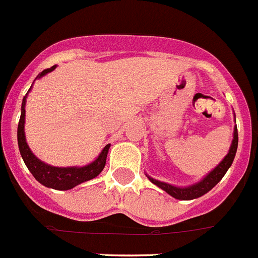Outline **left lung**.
I'll list each match as a JSON object with an SVG mask.
<instances>
[{
    "label": "left lung",
    "mask_w": 258,
    "mask_h": 258,
    "mask_svg": "<svg viewBox=\"0 0 258 258\" xmlns=\"http://www.w3.org/2000/svg\"><path fill=\"white\" fill-rule=\"evenodd\" d=\"M237 129L235 127L234 131V140H232V145H231V149L228 151V154L226 155L223 160H222L218 167L215 169H213L210 173H209L206 177H205L202 181H200L198 184H195L192 186H188V188H177V186H173V185H169L167 182H162V181H158L155 179H150V181L155 185H158L159 188H162L163 190H166L168 195H171L172 197L177 198V200H182V201H186V200H195V198L201 197L204 196L205 193H208L210 189L214 188L217 185L218 182L221 181L222 177L226 175L227 172V169L230 168L232 162H234V158H235V154H236L237 150Z\"/></svg>",
    "instance_id": "1"
}]
</instances>
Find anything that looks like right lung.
<instances>
[{"instance_id": "obj_1", "label": "right lung", "mask_w": 258, "mask_h": 258, "mask_svg": "<svg viewBox=\"0 0 258 258\" xmlns=\"http://www.w3.org/2000/svg\"><path fill=\"white\" fill-rule=\"evenodd\" d=\"M54 68L56 66H52L49 69L43 70L39 77H43L44 74L52 72ZM24 105H26V96H24L23 102H22V113L18 124V146L26 166H27L30 172L34 175V177L37 181L43 184V185L48 186V188H53L57 189V190H68V189L74 188V186L81 184V182L94 179V177H96L99 173L102 172L105 166L107 154L111 145H107L103 149L102 153H100V155L98 156V159L94 160L91 164L79 167V168L78 167H68V168L52 167L37 159L36 156L31 153L30 147H28L27 142H26V137H24V114H26Z\"/></svg>"}]
</instances>
